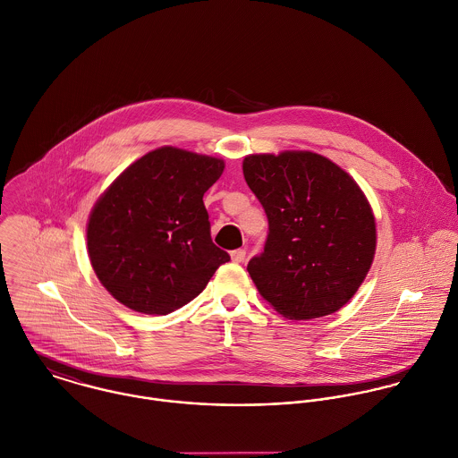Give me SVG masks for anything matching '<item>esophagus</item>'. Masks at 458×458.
<instances>
[{"label":"esophagus","instance_id":"1","mask_svg":"<svg viewBox=\"0 0 458 458\" xmlns=\"http://www.w3.org/2000/svg\"><path fill=\"white\" fill-rule=\"evenodd\" d=\"M232 260L233 262H237V264H241V262H244V259H246V250H235V251H232Z\"/></svg>","mask_w":458,"mask_h":458}]
</instances>
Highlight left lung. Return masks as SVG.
Returning <instances> with one entry per match:
<instances>
[{"instance_id":"obj_1","label":"left lung","mask_w":458,"mask_h":458,"mask_svg":"<svg viewBox=\"0 0 458 458\" xmlns=\"http://www.w3.org/2000/svg\"><path fill=\"white\" fill-rule=\"evenodd\" d=\"M242 172L269 219L264 253L248 264L260 295L290 320L338 311L375 257V216L363 189L310 150L251 154Z\"/></svg>"}]
</instances>
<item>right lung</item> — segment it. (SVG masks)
Wrapping results in <instances>:
<instances>
[{"mask_svg": "<svg viewBox=\"0 0 458 458\" xmlns=\"http://www.w3.org/2000/svg\"><path fill=\"white\" fill-rule=\"evenodd\" d=\"M219 157L161 147L129 165L98 196L87 246L102 286L123 306L168 315L191 302L230 260L210 239L205 191Z\"/></svg>", "mask_w": 458, "mask_h": 458, "instance_id": "right-lung-1", "label": "right lung"}]
</instances>
